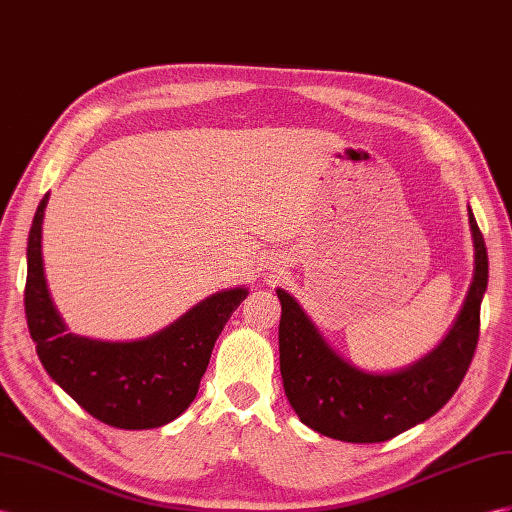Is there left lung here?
Here are the masks:
<instances>
[{"label":"left lung","mask_w":512,"mask_h":512,"mask_svg":"<svg viewBox=\"0 0 512 512\" xmlns=\"http://www.w3.org/2000/svg\"><path fill=\"white\" fill-rule=\"evenodd\" d=\"M469 227L476 268L465 305L443 342L409 368L389 374L355 368L279 287L281 376L300 422L337 441L381 443L426 422L454 396L478 346L480 303L489 281L487 246L471 209Z\"/></svg>","instance_id":"obj_1"}]
</instances>
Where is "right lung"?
I'll use <instances>...</instances> for the list:
<instances>
[{
	"label": "right lung",
	"mask_w": 512,
	"mask_h": 512,
	"mask_svg": "<svg viewBox=\"0 0 512 512\" xmlns=\"http://www.w3.org/2000/svg\"><path fill=\"white\" fill-rule=\"evenodd\" d=\"M47 201L49 192L32 220L25 281V318L43 368L103 424L147 430L173 422L196 398L216 339L248 290L212 294L160 333L136 342L69 333L45 281L41 235Z\"/></svg>",
	"instance_id": "right-lung-1"
}]
</instances>
